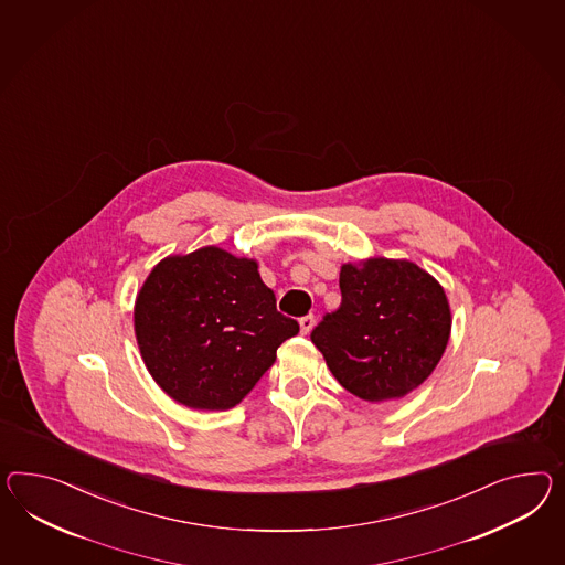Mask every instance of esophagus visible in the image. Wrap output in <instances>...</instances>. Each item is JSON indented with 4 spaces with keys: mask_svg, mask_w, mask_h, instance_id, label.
<instances>
[{
    "mask_svg": "<svg viewBox=\"0 0 565 565\" xmlns=\"http://www.w3.org/2000/svg\"><path fill=\"white\" fill-rule=\"evenodd\" d=\"M313 323H316V318H313L311 313H309V316H303V318L299 319V326H301V332L303 333L311 332Z\"/></svg>",
    "mask_w": 565,
    "mask_h": 565,
    "instance_id": "esophagus-1",
    "label": "esophagus"
}]
</instances>
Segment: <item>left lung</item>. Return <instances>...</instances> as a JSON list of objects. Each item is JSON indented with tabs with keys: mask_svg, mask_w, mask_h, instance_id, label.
Listing matches in <instances>:
<instances>
[{
	"mask_svg": "<svg viewBox=\"0 0 565 565\" xmlns=\"http://www.w3.org/2000/svg\"><path fill=\"white\" fill-rule=\"evenodd\" d=\"M342 303L311 332L338 383L366 402L404 397L440 361L447 295L414 262L371 258L340 270Z\"/></svg>",
	"mask_w": 565,
	"mask_h": 565,
	"instance_id": "8db88e82",
	"label": "left lung"
}]
</instances>
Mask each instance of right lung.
<instances>
[{"instance_id":"obj_1","label":"right lung","mask_w":565,"mask_h":565,"mask_svg":"<svg viewBox=\"0 0 565 565\" xmlns=\"http://www.w3.org/2000/svg\"><path fill=\"white\" fill-rule=\"evenodd\" d=\"M299 332L276 311L258 262L221 247L161 260L135 303V333L147 371L178 404L230 409Z\"/></svg>"}]
</instances>
